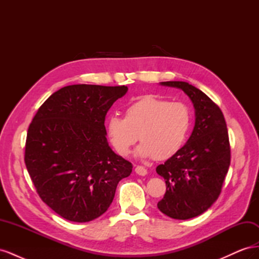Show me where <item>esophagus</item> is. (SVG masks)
Wrapping results in <instances>:
<instances>
[{"label": "esophagus", "instance_id": "1", "mask_svg": "<svg viewBox=\"0 0 259 259\" xmlns=\"http://www.w3.org/2000/svg\"><path fill=\"white\" fill-rule=\"evenodd\" d=\"M135 171H136V174H138V175H140V176H145V175H147V169L144 167V166H136V168H135Z\"/></svg>", "mask_w": 259, "mask_h": 259}]
</instances>
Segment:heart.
Returning <instances> with one entry per match:
<instances>
[{
    "instance_id": "obj_1",
    "label": "heart",
    "mask_w": 259,
    "mask_h": 259,
    "mask_svg": "<svg viewBox=\"0 0 259 259\" xmlns=\"http://www.w3.org/2000/svg\"><path fill=\"white\" fill-rule=\"evenodd\" d=\"M191 125V114L183 103L148 95L124 109V119L111 115L106 122L107 135L115 151L127 156L137 143L140 158L167 160L184 146Z\"/></svg>"
}]
</instances>
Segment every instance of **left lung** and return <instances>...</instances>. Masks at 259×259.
Listing matches in <instances>:
<instances>
[{
  "label": "left lung",
  "instance_id": "8db88e82",
  "mask_svg": "<svg viewBox=\"0 0 259 259\" xmlns=\"http://www.w3.org/2000/svg\"><path fill=\"white\" fill-rule=\"evenodd\" d=\"M161 84L184 91L195 110L194 128L186 145L156 167L166 184L158 208L185 221L204 213L222 192L231 158L228 130L221 108L195 86L182 81Z\"/></svg>",
  "mask_w": 259,
  "mask_h": 259
}]
</instances>
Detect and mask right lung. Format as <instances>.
I'll return each mask as SVG.
<instances>
[{
    "label": "right lung",
    "instance_id": "obj_1",
    "mask_svg": "<svg viewBox=\"0 0 259 259\" xmlns=\"http://www.w3.org/2000/svg\"><path fill=\"white\" fill-rule=\"evenodd\" d=\"M127 86L69 85L55 92L30 123L25 163L37 194L74 223L103 215L132 163L107 142V112Z\"/></svg>",
    "mask_w": 259,
    "mask_h": 259
}]
</instances>
